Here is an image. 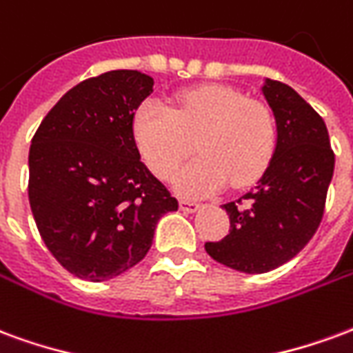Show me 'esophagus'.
<instances>
[{"instance_id": "34e87169", "label": "esophagus", "mask_w": 353, "mask_h": 353, "mask_svg": "<svg viewBox=\"0 0 353 353\" xmlns=\"http://www.w3.org/2000/svg\"><path fill=\"white\" fill-rule=\"evenodd\" d=\"M180 208H182L184 212H197V210L201 208V205L197 201H192V199H182V201H180Z\"/></svg>"}]
</instances>
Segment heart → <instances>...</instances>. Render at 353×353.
I'll return each instance as SVG.
<instances>
[{
    "mask_svg": "<svg viewBox=\"0 0 353 353\" xmlns=\"http://www.w3.org/2000/svg\"><path fill=\"white\" fill-rule=\"evenodd\" d=\"M133 137L159 179L169 180L195 150L201 156L180 169L174 186L207 195L228 182L244 188L265 173L276 145V123L267 105L223 86L180 94L171 107L148 99L135 112Z\"/></svg>",
    "mask_w": 353,
    "mask_h": 353,
    "instance_id": "heart-1",
    "label": "heart"
}]
</instances>
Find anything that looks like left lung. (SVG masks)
<instances>
[{"mask_svg": "<svg viewBox=\"0 0 353 353\" xmlns=\"http://www.w3.org/2000/svg\"><path fill=\"white\" fill-rule=\"evenodd\" d=\"M276 122V146L248 194L225 203L231 230L205 250L218 263L261 274L295 258L323 216L335 154L325 122L293 88L265 79L261 86Z\"/></svg>", "mask_w": 353, "mask_h": 353, "instance_id": "8db88e82", "label": "left lung"}]
</instances>
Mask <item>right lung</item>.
I'll use <instances>...</instances> for the list:
<instances>
[{
	"label": "right lung",
	"mask_w": 353,
	"mask_h": 353,
	"mask_svg": "<svg viewBox=\"0 0 353 353\" xmlns=\"http://www.w3.org/2000/svg\"><path fill=\"white\" fill-rule=\"evenodd\" d=\"M154 79L118 69L82 81L43 118L30 146V207L41 239L79 279L103 282L150 250L179 201L141 161L133 137Z\"/></svg>",
	"instance_id": "right-lung-1"
}]
</instances>
